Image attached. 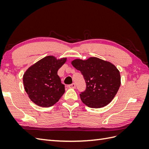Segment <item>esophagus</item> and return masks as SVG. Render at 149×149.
<instances>
[{
  "instance_id": "1",
  "label": "esophagus",
  "mask_w": 149,
  "mask_h": 149,
  "mask_svg": "<svg viewBox=\"0 0 149 149\" xmlns=\"http://www.w3.org/2000/svg\"><path fill=\"white\" fill-rule=\"evenodd\" d=\"M67 87L69 88H73V89H74L76 88V84L74 83H72L71 84L68 85Z\"/></svg>"
}]
</instances>
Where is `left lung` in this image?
<instances>
[{"label": "left lung", "instance_id": "left-lung-1", "mask_svg": "<svg viewBox=\"0 0 149 149\" xmlns=\"http://www.w3.org/2000/svg\"><path fill=\"white\" fill-rule=\"evenodd\" d=\"M71 64L81 71L86 84L85 91L79 94L84 104L101 108L111 102L120 86L119 71L113 64L96 57L76 59Z\"/></svg>", "mask_w": 149, "mask_h": 149}]
</instances>
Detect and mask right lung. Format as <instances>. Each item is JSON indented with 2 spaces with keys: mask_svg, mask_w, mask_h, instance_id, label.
I'll use <instances>...</instances> for the list:
<instances>
[{
  "mask_svg": "<svg viewBox=\"0 0 149 149\" xmlns=\"http://www.w3.org/2000/svg\"><path fill=\"white\" fill-rule=\"evenodd\" d=\"M66 61V58L57 60L53 56H47L25 71L23 77L24 88L35 104L51 107L65 93V85L57 73Z\"/></svg>",
  "mask_w": 149,
  "mask_h": 149,
  "instance_id": "obj_1",
  "label": "right lung"
}]
</instances>
